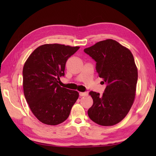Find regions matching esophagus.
<instances>
[{"label": "esophagus", "mask_w": 156, "mask_h": 156, "mask_svg": "<svg viewBox=\"0 0 156 156\" xmlns=\"http://www.w3.org/2000/svg\"><path fill=\"white\" fill-rule=\"evenodd\" d=\"M79 95H80V96H85L88 95V92H79Z\"/></svg>", "instance_id": "esophagus-1"}]
</instances>
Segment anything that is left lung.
<instances>
[{"label":"left lung","instance_id":"left-lung-1","mask_svg":"<svg viewBox=\"0 0 156 156\" xmlns=\"http://www.w3.org/2000/svg\"><path fill=\"white\" fill-rule=\"evenodd\" d=\"M84 51L96 61L99 77L107 84L103 95L89 93L93 105L88 115L100 126H114L124 119L134 102L138 72L133 54L112 39L99 41Z\"/></svg>","mask_w":156,"mask_h":156}]
</instances>
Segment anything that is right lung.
I'll return each instance as SVG.
<instances>
[{
	"label": "right lung",
	"mask_w": 156,
	"mask_h": 156,
	"mask_svg": "<svg viewBox=\"0 0 156 156\" xmlns=\"http://www.w3.org/2000/svg\"><path fill=\"white\" fill-rule=\"evenodd\" d=\"M80 47L44 44L30 55L23 69V91L32 112L43 124L66 120L79 98L77 91L61 87L66 61Z\"/></svg>",
	"instance_id": "obj_1"
}]
</instances>
